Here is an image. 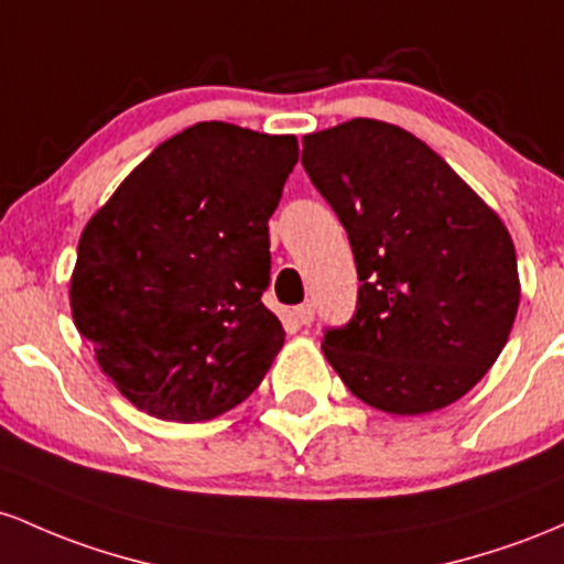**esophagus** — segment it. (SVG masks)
<instances>
[{
  "label": "esophagus",
  "mask_w": 564,
  "mask_h": 564,
  "mask_svg": "<svg viewBox=\"0 0 564 564\" xmlns=\"http://www.w3.org/2000/svg\"><path fill=\"white\" fill-rule=\"evenodd\" d=\"M293 316L299 325H312L314 322V306L312 303H301V306L293 308Z\"/></svg>",
  "instance_id": "34e87169"
}]
</instances>
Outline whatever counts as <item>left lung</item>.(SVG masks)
<instances>
[{
	"instance_id": "obj_1",
	"label": "left lung",
	"mask_w": 564,
	"mask_h": 564,
	"mask_svg": "<svg viewBox=\"0 0 564 564\" xmlns=\"http://www.w3.org/2000/svg\"><path fill=\"white\" fill-rule=\"evenodd\" d=\"M303 167L349 234L357 314L327 362L370 408L421 415L482 381L520 306L511 234L413 132L349 119L303 135Z\"/></svg>"
}]
</instances>
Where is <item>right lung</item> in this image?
Listing matches in <instances>:
<instances>
[{
	"mask_svg": "<svg viewBox=\"0 0 564 564\" xmlns=\"http://www.w3.org/2000/svg\"><path fill=\"white\" fill-rule=\"evenodd\" d=\"M299 138L197 122L151 151L87 220L68 301L104 376L138 410L229 413L284 344L263 306L269 218Z\"/></svg>",
	"mask_w": 564,
	"mask_h": 564,
	"instance_id": "add662e5",
	"label": "right lung"
}]
</instances>
